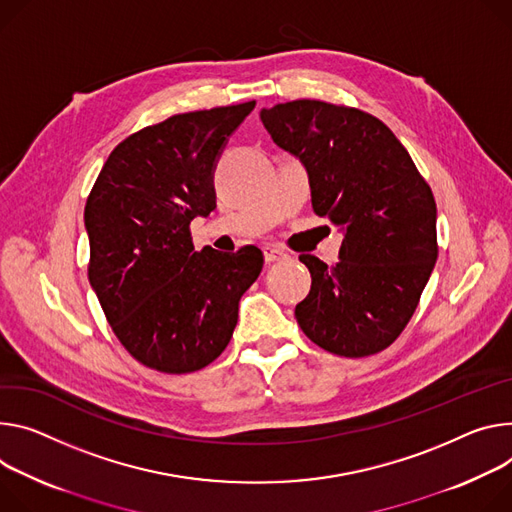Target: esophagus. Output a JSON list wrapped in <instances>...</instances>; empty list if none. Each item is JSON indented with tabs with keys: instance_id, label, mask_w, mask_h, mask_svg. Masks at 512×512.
<instances>
[{
	"instance_id": "esophagus-1",
	"label": "esophagus",
	"mask_w": 512,
	"mask_h": 512,
	"mask_svg": "<svg viewBox=\"0 0 512 512\" xmlns=\"http://www.w3.org/2000/svg\"><path fill=\"white\" fill-rule=\"evenodd\" d=\"M263 257H265V261H267V263H275V261L284 259V257H286V253H284L282 249L273 247V245H267V247H263Z\"/></svg>"
}]
</instances>
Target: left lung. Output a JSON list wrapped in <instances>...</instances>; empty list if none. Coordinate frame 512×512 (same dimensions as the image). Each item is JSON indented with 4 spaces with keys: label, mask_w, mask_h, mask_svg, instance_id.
I'll return each instance as SVG.
<instances>
[{
    "label": "left lung",
    "mask_w": 512,
    "mask_h": 512,
    "mask_svg": "<svg viewBox=\"0 0 512 512\" xmlns=\"http://www.w3.org/2000/svg\"><path fill=\"white\" fill-rule=\"evenodd\" d=\"M273 143L308 169L312 210L345 230L337 265L300 255L312 275L296 306L324 351L365 357L390 347L435 267L437 204L394 132L351 106L294 100L261 110Z\"/></svg>",
    "instance_id": "obj_1"
}]
</instances>
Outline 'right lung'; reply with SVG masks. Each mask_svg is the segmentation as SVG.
<instances>
[{"mask_svg":"<svg viewBox=\"0 0 512 512\" xmlns=\"http://www.w3.org/2000/svg\"><path fill=\"white\" fill-rule=\"evenodd\" d=\"M253 102L175 114L110 153L85 204L89 284L124 349L163 374L212 363L237 327L261 249H194L190 224L216 208L214 165Z\"/></svg>","mask_w":512,"mask_h":512,"instance_id":"right-lung-1","label":"right lung"}]
</instances>
